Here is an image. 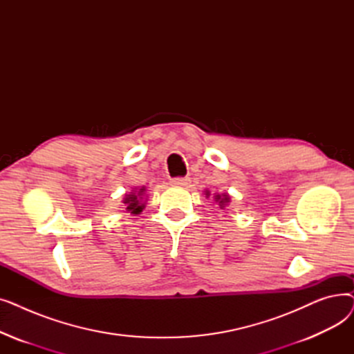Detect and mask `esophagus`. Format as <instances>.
Returning <instances> with one entry per match:
<instances>
[{
    "label": "esophagus",
    "mask_w": 354,
    "mask_h": 354,
    "mask_svg": "<svg viewBox=\"0 0 354 354\" xmlns=\"http://www.w3.org/2000/svg\"><path fill=\"white\" fill-rule=\"evenodd\" d=\"M171 183L174 185V187H187V185L189 183V178H174L171 180Z\"/></svg>",
    "instance_id": "1"
}]
</instances>
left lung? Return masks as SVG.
<instances>
[{
  "instance_id": "left-lung-1",
  "label": "left lung",
  "mask_w": 354,
  "mask_h": 354,
  "mask_svg": "<svg viewBox=\"0 0 354 354\" xmlns=\"http://www.w3.org/2000/svg\"><path fill=\"white\" fill-rule=\"evenodd\" d=\"M215 201L219 202V207H221V208H224L225 203L230 202V196H228V195H222V196H221V195H216V196H215Z\"/></svg>"
}]
</instances>
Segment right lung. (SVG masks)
Returning a JSON list of instances; mask_svg holds the SVG:
<instances>
[{"label": "right lung", "mask_w": 354, "mask_h": 354, "mask_svg": "<svg viewBox=\"0 0 354 354\" xmlns=\"http://www.w3.org/2000/svg\"><path fill=\"white\" fill-rule=\"evenodd\" d=\"M143 188L139 191V194L138 195H135V194H132V195H126V198H124V201H123V203H126V209L130 212V214H135V215H138V214H140L142 212V209L145 208V203H142L140 201H139V198H140V195L143 194Z\"/></svg>", "instance_id": "1"}]
</instances>
